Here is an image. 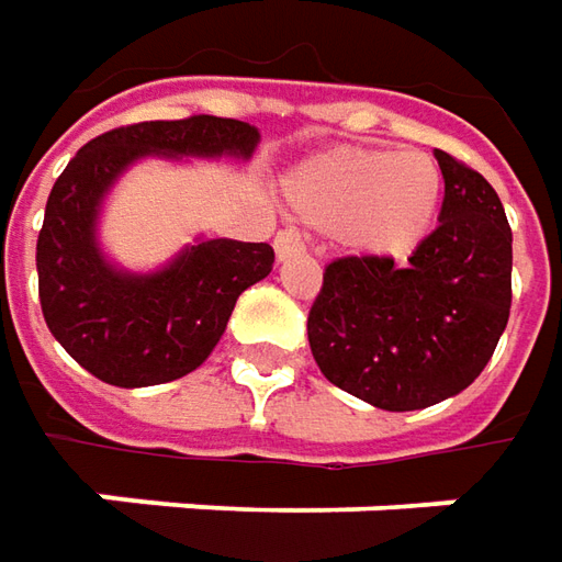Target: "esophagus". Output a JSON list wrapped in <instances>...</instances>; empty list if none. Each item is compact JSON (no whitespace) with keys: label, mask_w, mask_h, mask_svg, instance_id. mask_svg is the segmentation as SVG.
<instances>
[{"label":"esophagus","mask_w":562,"mask_h":562,"mask_svg":"<svg viewBox=\"0 0 562 562\" xmlns=\"http://www.w3.org/2000/svg\"><path fill=\"white\" fill-rule=\"evenodd\" d=\"M274 252H278V262H291V259H300L306 247H303V240L291 234V231H281L278 237H274Z\"/></svg>","instance_id":"34e87169"}]
</instances>
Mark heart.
I'll list each match as a JSON object with an SVG mask.
<instances>
[{
    "mask_svg": "<svg viewBox=\"0 0 562 562\" xmlns=\"http://www.w3.org/2000/svg\"><path fill=\"white\" fill-rule=\"evenodd\" d=\"M291 212L313 231L340 234L366 259H406L435 231L443 171L428 153L340 146L284 178Z\"/></svg>",
    "mask_w": 562,
    "mask_h": 562,
    "instance_id": "heart-1",
    "label": "heart"
}]
</instances>
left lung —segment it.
Wrapping results in <instances>:
<instances>
[{
	"instance_id": "1",
	"label": "left lung",
	"mask_w": 562,
	"mask_h": 562,
	"mask_svg": "<svg viewBox=\"0 0 562 562\" xmlns=\"http://www.w3.org/2000/svg\"><path fill=\"white\" fill-rule=\"evenodd\" d=\"M441 225L406 269L347 256L310 310L322 375L387 413L457 397L482 375L509 318L513 231L497 190L443 149Z\"/></svg>"
}]
</instances>
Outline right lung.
Returning <instances> with one entry per match:
<instances>
[{
	"mask_svg": "<svg viewBox=\"0 0 562 562\" xmlns=\"http://www.w3.org/2000/svg\"><path fill=\"white\" fill-rule=\"evenodd\" d=\"M256 146L259 131L247 121H140L90 140L58 175L36 240L40 306L55 340L90 375L115 387H149L200 369L225 335L237 296L274 262L269 244L196 234L159 269H124L99 244L112 187L143 159L247 162Z\"/></svg>",
	"mask_w": 562,
	"mask_h": 562,
	"instance_id": "right-lung-1",
	"label": "right lung"
}]
</instances>
